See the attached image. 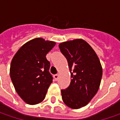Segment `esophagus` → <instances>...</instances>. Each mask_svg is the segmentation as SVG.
I'll return each instance as SVG.
<instances>
[{
	"mask_svg": "<svg viewBox=\"0 0 120 120\" xmlns=\"http://www.w3.org/2000/svg\"><path fill=\"white\" fill-rule=\"evenodd\" d=\"M54 78H55V79L57 81L58 79V78H59V74H55V75H54Z\"/></svg>",
	"mask_w": 120,
	"mask_h": 120,
	"instance_id": "esophagus-1",
	"label": "esophagus"
}]
</instances>
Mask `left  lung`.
<instances>
[{
  "mask_svg": "<svg viewBox=\"0 0 120 120\" xmlns=\"http://www.w3.org/2000/svg\"><path fill=\"white\" fill-rule=\"evenodd\" d=\"M67 59L71 81L61 90L63 102L72 109L85 106L97 94L102 77V67L98 55L83 39H75L59 45Z\"/></svg>",
  "mask_w": 120,
  "mask_h": 120,
  "instance_id": "1",
  "label": "left lung"
}]
</instances>
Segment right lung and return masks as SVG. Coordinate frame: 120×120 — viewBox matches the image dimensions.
Here are the masks:
<instances>
[{
    "mask_svg": "<svg viewBox=\"0 0 120 120\" xmlns=\"http://www.w3.org/2000/svg\"><path fill=\"white\" fill-rule=\"evenodd\" d=\"M55 44L36 38L24 44L12 58L10 68L12 82L26 104L35 105L43 101L53 82L46 55Z\"/></svg>",
    "mask_w": 120,
    "mask_h": 120,
    "instance_id": "add662e5",
    "label": "right lung"
}]
</instances>
